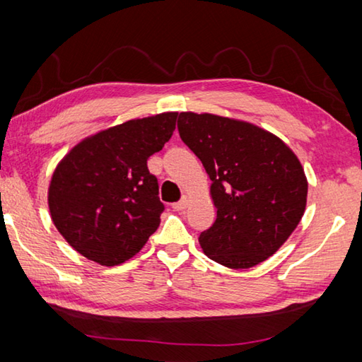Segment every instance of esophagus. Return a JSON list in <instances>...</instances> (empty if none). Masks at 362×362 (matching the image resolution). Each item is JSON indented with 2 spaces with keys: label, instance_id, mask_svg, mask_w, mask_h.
<instances>
[{
  "label": "esophagus",
  "instance_id": "1",
  "mask_svg": "<svg viewBox=\"0 0 362 362\" xmlns=\"http://www.w3.org/2000/svg\"><path fill=\"white\" fill-rule=\"evenodd\" d=\"M188 196H183V198L179 201V203H175V204H173V209L174 211H177V212H182V211H185L187 207H188Z\"/></svg>",
  "mask_w": 362,
  "mask_h": 362
}]
</instances>
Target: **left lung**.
<instances>
[{
	"label": "left lung",
	"mask_w": 362,
	"mask_h": 362,
	"mask_svg": "<svg viewBox=\"0 0 362 362\" xmlns=\"http://www.w3.org/2000/svg\"><path fill=\"white\" fill-rule=\"evenodd\" d=\"M177 127L212 180L217 218L199 235L203 252L235 269L269 259L306 207L308 180L296 153L274 134L226 116L182 112Z\"/></svg>",
	"instance_id": "left-lung-1"
}]
</instances>
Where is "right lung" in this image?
Masks as SVG:
<instances>
[{
  "label": "right lung",
  "mask_w": 362,
  "mask_h": 362,
  "mask_svg": "<svg viewBox=\"0 0 362 362\" xmlns=\"http://www.w3.org/2000/svg\"><path fill=\"white\" fill-rule=\"evenodd\" d=\"M177 112L129 119L83 139L60 159L47 188L51 218L88 260L121 265L158 230L164 206L146 159L175 129Z\"/></svg>",
  "instance_id": "obj_1"
}]
</instances>
